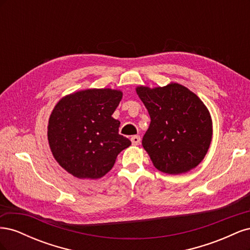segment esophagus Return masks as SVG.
Wrapping results in <instances>:
<instances>
[{"label":"esophagus","mask_w":250,"mask_h":250,"mask_svg":"<svg viewBox=\"0 0 250 250\" xmlns=\"http://www.w3.org/2000/svg\"><path fill=\"white\" fill-rule=\"evenodd\" d=\"M130 140H131L132 145H134V146H138L141 144V137H140V135H133V137H131Z\"/></svg>","instance_id":"esophagus-1"}]
</instances>
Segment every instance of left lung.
<instances>
[{
    "instance_id": "8db88e82",
    "label": "left lung",
    "mask_w": 250,
    "mask_h": 250,
    "mask_svg": "<svg viewBox=\"0 0 250 250\" xmlns=\"http://www.w3.org/2000/svg\"><path fill=\"white\" fill-rule=\"evenodd\" d=\"M135 90L151 119L142 145L154 167L172 175L197 167L213 137L210 113L200 98L175 82Z\"/></svg>"
}]
</instances>
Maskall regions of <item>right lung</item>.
Listing matches in <instances>:
<instances>
[{
    "instance_id": "1",
    "label": "right lung",
    "mask_w": 250,
    "mask_h": 250,
    "mask_svg": "<svg viewBox=\"0 0 250 250\" xmlns=\"http://www.w3.org/2000/svg\"><path fill=\"white\" fill-rule=\"evenodd\" d=\"M122 97L120 89L87 88L57 102L48 141L60 167L80 179L101 178L111 170L118 154L131 145L119 134L120 121L111 117Z\"/></svg>"
}]
</instances>
